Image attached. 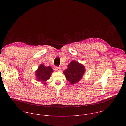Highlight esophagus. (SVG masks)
<instances>
[{
	"instance_id": "obj_1",
	"label": "esophagus",
	"mask_w": 126,
	"mask_h": 126,
	"mask_svg": "<svg viewBox=\"0 0 126 126\" xmlns=\"http://www.w3.org/2000/svg\"><path fill=\"white\" fill-rule=\"evenodd\" d=\"M55 69H56V70L57 71H58V72H61V69L60 67H56L55 68Z\"/></svg>"
}]
</instances>
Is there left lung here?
Masks as SVG:
<instances>
[{"label": "left lung", "instance_id": "left-lung-1", "mask_svg": "<svg viewBox=\"0 0 126 126\" xmlns=\"http://www.w3.org/2000/svg\"><path fill=\"white\" fill-rule=\"evenodd\" d=\"M67 67L68 68L63 72L66 80L72 85L80 81L85 72V66L78 61L73 60L67 65Z\"/></svg>", "mask_w": 126, "mask_h": 126}]
</instances>
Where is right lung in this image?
Returning a JSON list of instances; mask_svg holds the SVG:
<instances>
[{"instance_id":"right-lung-1","label":"right lung","mask_w":126,"mask_h":126,"mask_svg":"<svg viewBox=\"0 0 126 126\" xmlns=\"http://www.w3.org/2000/svg\"><path fill=\"white\" fill-rule=\"evenodd\" d=\"M52 72H53V70L50 66L45 67L41 64L35 71L36 79L37 81L41 82L43 85H46L47 81L50 79Z\"/></svg>"}]
</instances>
